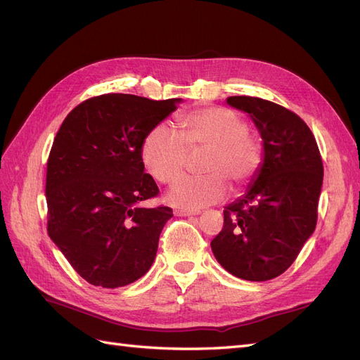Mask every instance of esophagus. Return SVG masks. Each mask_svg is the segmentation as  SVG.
I'll return each instance as SVG.
<instances>
[{
  "label": "esophagus",
  "instance_id": "esophagus-1",
  "mask_svg": "<svg viewBox=\"0 0 360 360\" xmlns=\"http://www.w3.org/2000/svg\"><path fill=\"white\" fill-rule=\"evenodd\" d=\"M177 216H197V214H200V212H193V210H183V209H177L176 212Z\"/></svg>",
  "mask_w": 360,
  "mask_h": 360
}]
</instances>
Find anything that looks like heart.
<instances>
[{"label": "heart", "instance_id": "heart-1", "mask_svg": "<svg viewBox=\"0 0 360 360\" xmlns=\"http://www.w3.org/2000/svg\"><path fill=\"white\" fill-rule=\"evenodd\" d=\"M179 135L167 124H158L146 135L141 160L153 179L174 183L183 172L188 150H207L202 177L179 180L168 192V201L188 210H198L226 198L228 181L243 186L261 163V148L249 136V126L225 108H207L181 115Z\"/></svg>", "mask_w": 360, "mask_h": 360}]
</instances>
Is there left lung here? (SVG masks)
Segmentation results:
<instances>
[{
    "label": "left lung",
    "mask_w": 360,
    "mask_h": 360,
    "mask_svg": "<svg viewBox=\"0 0 360 360\" xmlns=\"http://www.w3.org/2000/svg\"><path fill=\"white\" fill-rule=\"evenodd\" d=\"M263 139V162L245 195L224 209V228L210 246L226 271L269 281L294 263L317 225L323 162L311 129L287 108L259 97L231 96Z\"/></svg>",
    "instance_id": "8db88e82"
}]
</instances>
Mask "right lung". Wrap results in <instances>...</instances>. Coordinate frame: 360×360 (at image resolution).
Returning a JSON list of instances; mask_svg holds the SVG:
<instances>
[{
    "instance_id": "right-lung-1",
    "label": "right lung",
    "mask_w": 360,
    "mask_h": 360,
    "mask_svg": "<svg viewBox=\"0 0 360 360\" xmlns=\"http://www.w3.org/2000/svg\"><path fill=\"white\" fill-rule=\"evenodd\" d=\"M181 99L102 94L64 120L48 159V234L91 285L118 288L153 264L169 207L141 205L159 188L141 146Z\"/></svg>"
}]
</instances>
